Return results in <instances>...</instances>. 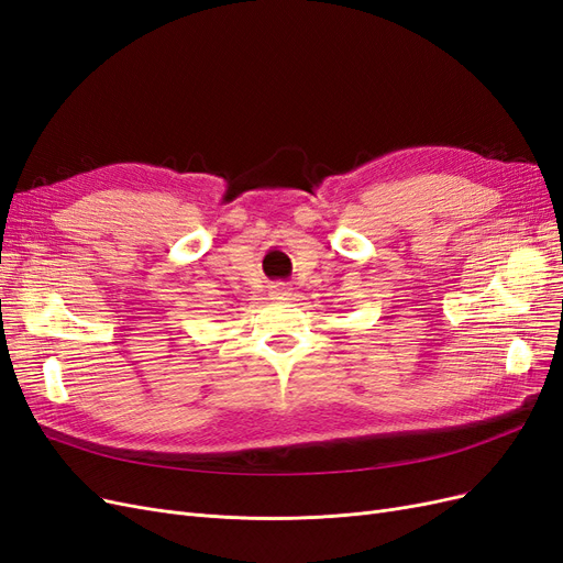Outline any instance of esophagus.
Instances as JSON below:
<instances>
[{
	"label": "esophagus",
	"mask_w": 563,
	"mask_h": 563,
	"mask_svg": "<svg viewBox=\"0 0 563 563\" xmlns=\"http://www.w3.org/2000/svg\"><path fill=\"white\" fill-rule=\"evenodd\" d=\"M291 296H294V288L284 284V282H275L269 286V298L272 300H291Z\"/></svg>",
	"instance_id": "34e87169"
}]
</instances>
